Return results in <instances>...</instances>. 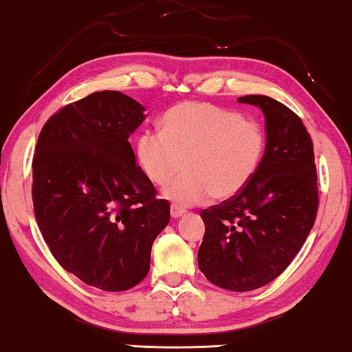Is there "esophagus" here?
Segmentation results:
<instances>
[{"label": "esophagus", "instance_id": "esophagus-1", "mask_svg": "<svg viewBox=\"0 0 352 352\" xmlns=\"http://www.w3.org/2000/svg\"><path fill=\"white\" fill-rule=\"evenodd\" d=\"M184 212H186V211L182 210V208H178L175 205L170 206V216H172V219H180Z\"/></svg>", "mask_w": 352, "mask_h": 352}]
</instances>
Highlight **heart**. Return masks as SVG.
I'll return each instance as SVG.
<instances>
[{"label": "heart", "mask_w": 352, "mask_h": 352, "mask_svg": "<svg viewBox=\"0 0 352 352\" xmlns=\"http://www.w3.org/2000/svg\"><path fill=\"white\" fill-rule=\"evenodd\" d=\"M264 126L242 113L208 102H183L166 113L163 132L146 130L136 140V158L153 184L163 188L186 166L188 174L164 190L175 206L210 197L230 200L248 188L264 160Z\"/></svg>", "instance_id": "b5f03b06"}]
</instances>
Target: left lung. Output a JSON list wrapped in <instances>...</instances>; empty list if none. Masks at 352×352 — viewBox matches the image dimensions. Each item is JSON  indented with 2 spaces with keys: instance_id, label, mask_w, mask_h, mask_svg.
<instances>
[{
  "instance_id": "left-lung-1",
  "label": "left lung",
  "mask_w": 352,
  "mask_h": 352,
  "mask_svg": "<svg viewBox=\"0 0 352 352\" xmlns=\"http://www.w3.org/2000/svg\"><path fill=\"white\" fill-rule=\"evenodd\" d=\"M237 102L264 113L265 155L245 190L200 212L205 236L197 261L208 281L248 292L278 278L300 252L317 217L318 189L301 119L269 96L248 94Z\"/></svg>"
}]
</instances>
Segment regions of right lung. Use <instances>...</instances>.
Returning <instances> with one entry per match:
<instances>
[{"mask_svg": "<svg viewBox=\"0 0 352 352\" xmlns=\"http://www.w3.org/2000/svg\"><path fill=\"white\" fill-rule=\"evenodd\" d=\"M146 109L119 91L63 107L41 129L32 160L37 225L65 270L107 292L135 287L151 269L168 200L136 164L129 138Z\"/></svg>", "mask_w": 352, "mask_h": 352, "instance_id": "obj_1", "label": "right lung"}]
</instances>
